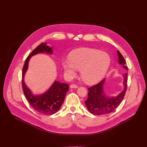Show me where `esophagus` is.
Listing matches in <instances>:
<instances>
[{
  "label": "esophagus",
  "mask_w": 147,
  "mask_h": 147,
  "mask_svg": "<svg viewBox=\"0 0 147 147\" xmlns=\"http://www.w3.org/2000/svg\"><path fill=\"white\" fill-rule=\"evenodd\" d=\"M70 87L71 88H77L78 86L77 85H75V84H71V85H70Z\"/></svg>",
  "instance_id": "esophagus-1"
}]
</instances>
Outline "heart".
I'll use <instances>...</instances> for the list:
<instances>
[{
  "label": "heart",
  "mask_w": 147,
  "mask_h": 147,
  "mask_svg": "<svg viewBox=\"0 0 147 147\" xmlns=\"http://www.w3.org/2000/svg\"><path fill=\"white\" fill-rule=\"evenodd\" d=\"M110 65L111 58L107 53L90 48L73 51L69 56V60L63 61L61 63L69 78L76 76L77 70L81 71V78L88 84H94L100 81Z\"/></svg>",
  "instance_id": "1"
}]
</instances>
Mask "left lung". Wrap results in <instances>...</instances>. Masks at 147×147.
Returning <instances> with one entry per match:
<instances>
[{
	"instance_id": "1",
	"label": "left lung",
	"mask_w": 147,
	"mask_h": 147,
	"mask_svg": "<svg viewBox=\"0 0 147 147\" xmlns=\"http://www.w3.org/2000/svg\"><path fill=\"white\" fill-rule=\"evenodd\" d=\"M117 55L119 63L122 65L124 69L127 70V67L125 66V61L119 51H117ZM127 73L123 74L124 89L116 96L109 97L104 92L103 86L105 79L88 88V98L85 102L88 111L91 113L98 116L106 115L114 111L121 102L125 95L127 90Z\"/></svg>"
}]
</instances>
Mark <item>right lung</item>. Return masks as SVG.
<instances>
[{
    "label": "right lung",
    "instance_id": "1",
    "mask_svg": "<svg viewBox=\"0 0 147 147\" xmlns=\"http://www.w3.org/2000/svg\"><path fill=\"white\" fill-rule=\"evenodd\" d=\"M52 54L51 47L47 43H41L27 57L22 72V87L26 99L32 108L39 113L47 115L56 113L64 101L69 86L67 84L55 81L47 92L39 95H34L27 87L24 82V76L28 69V62L31 56L39 53Z\"/></svg>",
    "mask_w": 147,
    "mask_h": 147
}]
</instances>
